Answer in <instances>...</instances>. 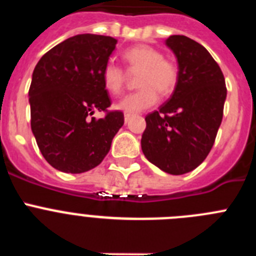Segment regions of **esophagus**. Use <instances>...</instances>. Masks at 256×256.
<instances>
[{"mask_svg": "<svg viewBox=\"0 0 256 256\" xmlns=\"http://www.w3.org/2000/svg\"><path fill=\"white\" fill-rule=\"evenodd\" d=\"M130 118H133V114H126V115H124V120H126V123L130 120Z\"/></svg>", "mask_w": 256, "mask_h": 256, "instance_id": "34e87169", "label": "esophagus"}]
</instances>
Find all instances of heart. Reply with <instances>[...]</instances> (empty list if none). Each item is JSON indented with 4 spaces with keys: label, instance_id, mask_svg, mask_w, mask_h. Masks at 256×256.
Wrapping results in <instances>:
<instances>
[{
    "label": "heart",
    "instance_id": "heart-1",
    "mask_svg": "<svg viewBox=\"0 0 256 256\" xmlns=\"http://www.w3.org/2000/svg\"><path fill=\"white\" fill-rule=\"evenodd\" d=\"M123 58L130 70H141L138 76V91L126 94L118 102V108L126 112H138L159 101V92L169 94L178 83L177 64L162 56L158 48L140 44L126 50ZM102 80L106 90L112 94L123 92L126 72L118 64L108 61L102 69Z\"/></svg>",
    "mask_w": 256,
    "mask_h": 256
}]
</instances>
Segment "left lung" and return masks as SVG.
Listing matches in <instances>:
<instances>
[{
	"instance_id": "obj_1",
	"label": "left lung",
	"mask_w": 256,
	"mask_h": 256,
	"mask_svg": "<svg viewBox=\"0 0 256 256\" xmlns=\"http://www.w3.org/2000/svg\"><path fill=\"white\" fill-rule=\"evenodd\" d=\"M165 44L177 58L178 83L158 112L146 115L141 148L146 159L173 176L188 173L206 159L223 118L224 76L208 50L186 36Z\"/></svg>"
}]
</instances>
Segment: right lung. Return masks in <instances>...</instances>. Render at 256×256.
I'll use <instances>...</instances> for the list:
<instances>
[{
  "label": "right lung",
  "mask_w": 256,
  "mask_h": 256,
  "mask_svg": "<svg viewBox=\"0 0 256 256\" xmlns=\"http://www.w3.org/2000/svg\"><path fill=\"white\" fill-rule=\"evenodd\" d=\"M116 46L108 36L78 34L46 52L29 88L30 126L40 151L64 173H84L100 164L124 124L112 105L102 69ZM98 110L106 115L94 120Z\"/></svg>",
  "instance_id": "right-lung-1"
}]
</instances>
